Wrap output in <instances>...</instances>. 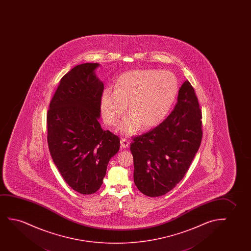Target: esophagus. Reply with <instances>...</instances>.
I'll return each mask as SVG.
<instances>
[{
	"label": "esophagus",
	"instance_id": "esophagus-1",
	"mask_svg": "<svg viewBox=\"0 0 251 251\" xmlns=\"http://www.w3.org/2000/svg\"><path fill=\"white\" fill-rule=\"evenodd\" d=\"M129 144H130V141L127 140V139H125V138H122V139H121V146H122L123 148H128Z\"/></svg>",
	"mask_w": 251,
	"mask_h": 251
}]
</instances>
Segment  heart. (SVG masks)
<instances>
[{"label":"heart","mask_w":251,"mask_h":251,"mask_svg":"<svg viewBox=\"0 0 251 251\" xmlns=\"http://www.w3.org/2000/svg\"><path fill=\"white\" fill-rule=\"evenodd\" d=\"M178 83L169 71L141 69L123 74L117 78L115 90L103 91L100 108L103 120L114 126L125 112L129 114L118 124L126 135L141 127L148 128L160 123L175 101Z\"/></svg>","instance_id":"b5f03b06"}]
</instances>
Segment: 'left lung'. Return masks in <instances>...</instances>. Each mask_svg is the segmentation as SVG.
<instances>
[{"mask_svg":"<svg viewBox=\"0 0 251 251\" xmlns=\"http://www.w3.org/2000/svg\"><path fill=\"white\" fill-rule=\"evenodd\" d=\"M201 119L195 89L186 80L172 113L157 127L134 136V181L142 194L164 196L184 177L201 146Z\"/></svg>","mask_w":251,"mask_h":251,"instance_id":"8db88e82","label":"left lung"}]
</instances>
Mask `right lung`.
<instances>
[{
	"label": "right lung",
	"mask_w": 251,
	"mask_h": 251,
	"mask_svg": "<svg viewBox=\"0 0 251 251\" xmlns=\"http://www.w3.org/2000/svg\"><path fill=\"white\" fill-rule=\"evenodd\" d=\"M99 63L76 66L62 77L47 112V141L52 159L76 192L99 190L107 165L120 148V138L100 126L103 84Z\"/></svg>",
	"instance_id": "1"
}]
</instances>
